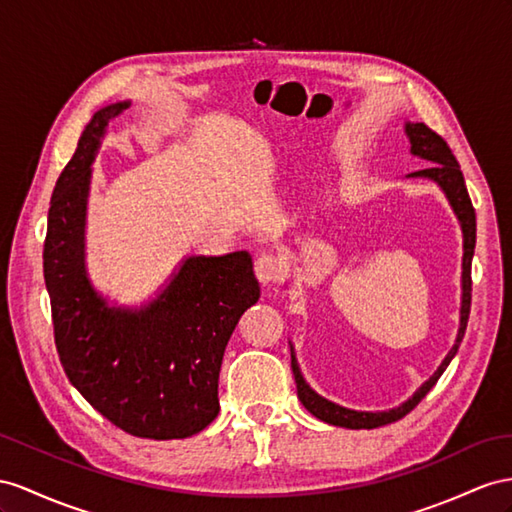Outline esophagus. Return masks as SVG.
I'll return each mask as SVG.
<instances>
[{"label":"esophagus","instance_id":"esophagus-1","mask_svg":"<svg viewBox=\"0 0 512 512\" xmlns=\"http://www.w3.org/2000/svg\"><path fill=\"white\" fill-rule=\"evenodd\" d=\"M255 274L264 285L279 281V277L283 274V259L274 253H261L255 259Z\"/></svg>","mask_w":512,"mask_h":512}]
</instances>
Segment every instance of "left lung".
Here are the masks:
<instances>
[{
    "instance_id": "1",
    "label": "left lung",
    "mask_w": 512,
    "mask_h": 512,
    "mask_svg": "<svg viewBox=\"0 0 512 512\" xmlns=\"http://www.w3.org/2000/svg\"><path fill=\"white\" fill-rule=\"evenodd\" d=\"M406 136L411 140V153L422 157L430 166L422 168V170H415V173H409L406 177H422V179H430L435 181L437 186L445 192L448 196V201L454 209V214L461 222V229H463V296H461V324H458V335H456V342L452 346V350L445 355L443 363L437 368V372L432 374L428 381L419 387L413 396L402 402L396 409H389V411H352L346 409V406H339L331 400H326L322 396H318L316 391H313L307 381L300 374L298 368V361L294 355V348H292V372L296 378V389H298V398L303 402L305 409L316 415L318 419L326 424H333V426H342V428H352V430H359V428H378V426H385L391 422H398L406 413H411L415 406L426 398V393L437 385V381L441 378V374L448 368L450 361L454 359L458 346L463 342V335L467 329V320H469V309H471V259H474V248H476V212H474V205H471L469 199V192L465 186V179L461 173V166H458L456 157L452 153V149L448 147V142H445L439 134H435L428 125L424 123H406L404 125Z\"/></svg>"
}]
</instances>
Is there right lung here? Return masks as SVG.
<instances>
[{
    "instance_id": "1",
    "label": "right lung",
    "mask_w": 512,
    "mask_h": 512,
    "mask_svg": "<svg viewBox=\"0 0 512 512\" xmlns=\"http://www.w3.org/2000/svg\"><path fill=\"white\" fill-rule=\"evenodd\" d=\"M129 101L95 112L60 173L47 218L45 285L60 363L114 426L144 439H186L220 411L218 374L242 313L259 300L246 251L192 255L140 309L110 307L84 266L90 164Z\"/></svg>"
}]
</instances>
